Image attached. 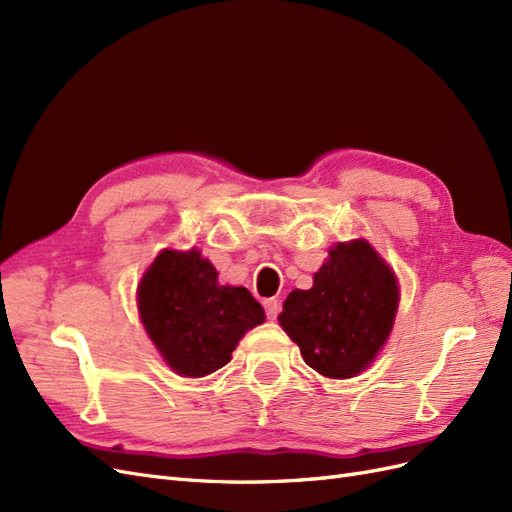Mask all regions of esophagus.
I'll return each instance as SVG.
<instances>
[{"label": "esophagus", "instance_id": "34e87169", "mask_svg": "<svg viewBox=\"0 0 512 512\" xmlns=\"http://www.w3.org/2000/svg\"><path fill=\"white\" fill-rule=\"evenodd\" d=\"M262 305H265L267 318L273 320L277 314H280V301H277V299H265V301H262Z\"/></svg>", "mask_w": 512, "mask_h": 512}]
</instances>
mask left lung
I'll return each instance as SVG.
<instances>
[{
  "label": "left lung",
  "instance_id": "8db88e82",
  "mask_svg": "<svg viewBox=\"0 0 512 512\" xmlns=\"http://www.w3.org/2000/svg\"><path fill=\"white\" fill-rule=\"evenodd\" d=\"M397 277L365 239L337 243L309 290H292L282 329L303 361L327 378H352L369 367L393 329Z\"/></svg>",
  "mask_w": 512,
  "mask_h": 512
}]
</instances>
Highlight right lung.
Returning <instances> with one entry per match:
<instances>
[{"label": "right lung", "instance_id": "obj_1", "mask_svg": "<svg viewBox=\"0 0 512 512\" xmlns=\"http://www.w3.org/2000/svg\"><path fill=\"white\" fill-rule=\"evenodd\" d=\"M138 314L168 367L203 378L232 359L245 331L265 309L243 286H222L198 250H164L138 284Z\"/></svg>", "mask_w": 512, "mask_h": 512}]
</instances>
